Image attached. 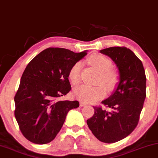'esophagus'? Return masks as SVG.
Listing matches in <instances>:
<instances>
[{
    "instance_id": "34e87169",
    "label": "esophagus",
    "mask_w": 158,
    "mask_h": 158,
    "mask_svg": "<svg viewBox=\"0 0 158 158\" xmlns=\"http://www.w3.org/2000/svg\"><path fill=\"white\" fill-rule=\"evenodd\" d=\"M79 104H80L81 107H84V106L86 105L87 104L85 103V102H79Z\"/></svg>"
}]
</instances>
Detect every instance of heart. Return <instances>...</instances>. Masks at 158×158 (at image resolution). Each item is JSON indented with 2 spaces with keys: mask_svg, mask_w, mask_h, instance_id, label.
<instances>
[{
  "mask_svg": "<svg viewBox=\"0 0 158 158\" xmlns=\"http://www.w3.org/2000/svg\"><path fill=\"white\" fill-rule=\"evenodd\" d=\"M88 62L91 65L100 71L96 86L83 85L73 90L76 98L86 102H95L105 96L106 92L115 90L119 81V74L116 70L111 68L112 62L109 58L102 54H93ZM82 63L80 61L75 62L68 71V78L73 86H77L81 81Z\"/></svg>",
  "mask_w": 158,
  "mask_h": 158,
  "instance_id": "obj_1",
  "label": "heart"
}]
</instances>
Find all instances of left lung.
Instances as JSON below:
<instances>
[{
  "mask_svg": "<svg viewBox=\"0 0 158 158\" xmlns=\"http://www.w3.org/2000/svg\"><path fill=\"white\" fill-rule=\"evenodd\" d=\"M100 52L116 64L120 81L114 94L102 102L107 110L95 106L87 123L98 140L112 143L126 138L138 125L146 96V78L143 63L130 49L110 47Z\"/></svg>",
  "mask_w": 158,
  "mask_h": 158,
  "instance_id": "1",
  "label": "left lung"
}]
</instances>
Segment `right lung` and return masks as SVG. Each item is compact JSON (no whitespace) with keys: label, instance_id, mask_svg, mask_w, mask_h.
I'll return each mask as SVG.
<instances>
[{"label":"right lung","instance_id":"1","mask_svg":"<svg viewBox=\"0 0 158 158\" xmlns=\"http://www.w3.org/2000/svg\"><path fill=\"white\" fill-rule=\"evenodd\" d=\"M87 54L48 48L26 66L15 96V116L20 132L29 141L50 143L60 131L69 110L79 107L78 101L59 98L71 89L70 68Z\"/></svg>","mask_w":158,"mask_h":158}]
</instances>
